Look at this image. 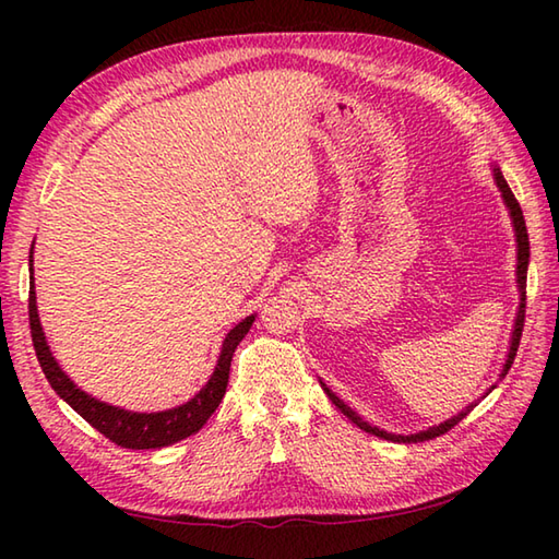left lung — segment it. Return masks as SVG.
<instances>
[{
    "label": "left lung",
    "instance_id": "left-lung-1",
    "mask_svg": "<svg viewBox=\"0 0 559 559\" xmlns=\"http://www.w3.org/2000/svg\"><path fill=\"white\" fill-rule=\"evenodd\" d=\"M495 182H497V187H500L502 199H504V204H507V209H509V216H512V223H514V233H516V283H519V293H521V302H519L516 322H514V331H512V341H509V353H507V360H504L502 374H500V377H504V374L509 372V367H512L514 358H516L519 341H521V331H524V317H526V271H528V257H531V252H528V233H526L524 213H521L519 201H516V197L512 194V189H509V185H507V180L502 177L500 168H495ZM319 384H322V389L326 391L329 401L336 403V408H338L343 415H346V418H348L350 423L358 425L360 430L370 432V435H374V437L389 439V442H403V444L425 442V439H435V437H439V435L449 432L451 427L459 425L473 408L478 406V403H471V406L463 408L459 415H454V418H449V420L439 423V425H435V427H427V430H423V432H415V435H391V432L379 430V427H372L370 423H365V420L360 418V415L355 413L350 406H346V403H343L324 382H319ZM492 389H495V386H492Z\"/></svg>",
    "mask_w": 559,
    "mask_h": 559
}]
</instances>
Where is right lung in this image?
<instances>
[{
  "label": "right lung",
  "mask_w": 559,
  "mask_h": 559,
  "mask_svg": "<svg viewBox=\"0 0 559 559\" xmlns=\"http://www.w3.org/2000/svg\"><path fill=\"white\" fill-rule=\"evenodd\" d=\"M28 271H31V293H28V319H31V336H33V348L38 355V362L47 377V382L57 391L59 399H64L71 408H74L83 420L96 427L100 435H105L115 442L117 447L124 449H160L180 442V439L199 432L204 423L211 418V413L218 408V403L225 396V386H228L230 377V362L235 348L240 346V341L247 336L249 326L254 322V314L242 319L240 324L230 329V334L225 336L223 348L218 355V365L213 370L206 386H201L194 399L170 411L160 413H134L110 406V403H103L98 399L88 396L86 391H81L71 379L62 372V367L57 365L52 358L50 346H47L40 317H38V305H35V286H33V249L28 259Z\"/></svg>",
  "instance_id": "1"
}]
</instances>
